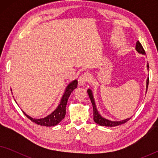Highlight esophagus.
<instances>
[{"label": "esophagus", "mask_w": 158, "mask_h": 158, "mask_svg": "<svg viewBox=\"0 0 158 158\" xmlns=\"http://www.w3.org/2000/svg\"><path fill=\"white\" fill-rule=\"evenodd\" d=\"M89 75H88L87 73H83V74H82L81 76L79 77L78 84L81 86H83L85 84L86 82L89 81Z\"/></svg>", "instance_id": "esophagus-1"}]
</instances>
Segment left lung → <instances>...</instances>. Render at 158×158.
I'll return each mask as SVG.
<instances>
[{
  "mask_svg": "<svg viewBox=\"0 0 158 158\" xmlns=\"http://www.w3.org/2000/svg\"><path fill=\"white\" fill-rule=\"evenodd\" d=\"M135 49L137 50L138 53L142 54V55H146L145 51H144V49H143V47H142V46L141 43H140L139 41H137V43H136ZM147 68H148V70H149V64L148 63V64H147ZM148 83H149V77H148V79H147V82H146V91L148 90ZM87 92H88V96H89L90 101H91V103H92L93 109H94V122L96 123V124H99L100 126L116 127V126H118V125L124 124V123H126L127 121H129V119H130V118H126V119H124L122 121H111V120L106 119V118H103V116L98 113V110H97L96 103H95L94 95H93V92H92L91 89H88Z\"/></svg>",
  "mask_w": 158,
  "mask_h": 158,
  "instance_id": "left-lung-1",
  "label": "left lung"
}]
</instances>
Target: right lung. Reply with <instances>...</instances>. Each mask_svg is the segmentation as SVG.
Instances as JSON below:
<instances>
[{
	"instance_id": "obj_1",
	"label": "right lung",
	"mask_w": 158,
	"mask_h": 158,
	"mask_svg": "<svg viewBox=\"0 0 158 158\" xmlns=\"http://www.w3.org/2000/svg\"><path fill=\"white\" fill-rule=\"evenodd\" d=\"M77 80H74V81L70 82V83L68 84V86H67L65 88V90H64L63 95H62L59 105L57 106L56 109L54 110L50 114L45 116V117L41 118H33L31 117V116L27 115L24 111L23 112L30 120L32 121V122L34 123H36V124L45 127L56 126V125L59 124V123L64 118V116H65L66 114V105L67 103H68V98L69 97H70L71 93L73 91V90L77 88ZM15 101H16V100H15Z\"/></svg>"
}]
</instances>
